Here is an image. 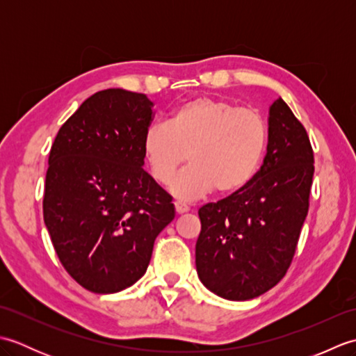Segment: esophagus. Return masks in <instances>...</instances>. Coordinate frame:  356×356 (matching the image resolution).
<instances>
[{"mask_svg":"<svg viewBox=\"0 0 356 356\" xmlns=\"http://www.w3.org/2000/svg\"><path fill=\"white\" fill-rule=\"evenodd\" d=\"M174 208H176V213L177 214H184V213H188V211H190V208H188L186 205H184V203H180V202L174 203Z\"/></svg>","mask_w":356,"mask_h":356,"instance_id":"1","label":"esophagus"}]
</instances>
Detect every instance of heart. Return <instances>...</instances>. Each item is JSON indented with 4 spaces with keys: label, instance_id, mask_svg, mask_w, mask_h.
<instances>
[{
    "label": "heart",
    "instance_id": "obj_1",
    "mask_svg": "<svg viewBox=\"0 0 356 356\" xmlns=\"http://www.w3.org/2000/svg\"><path fill=\"white\" fill-rule=\"evenodd\" d=\"M268 147V124L259 111L229 101L194 97L172 111L166 125L143 136L142 154L151 176L168 185L185 158L191 166L171 184L180 200L216 190L231 194L251 182Z\"/></svg>",
    "mask_w": 356,
    "mask_h": 356
}]
</instances>
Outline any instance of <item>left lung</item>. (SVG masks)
Returning <instances> with one entry per match:
<instances>
[{"label":"left lung","instance_id":"left-lung-1","mask_svg":"<svg viewBox=\"0 0 356 356\" xmlns=\"http://www.w3.org/2000/svg\"><path fill=\"white\" fill-rule=\"evenodd\" d=\"M312 177L309 136L278 97L269 107L260 171L229 197L199 209L195 268L207 289L245 301L260 297L284 277L307 216Z\"/></svg>","mask_w":356,"mask_h":356}]
</instances>
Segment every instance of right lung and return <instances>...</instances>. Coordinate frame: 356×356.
<instances>
[{
    "instance_id": "add662e5",
    "label": "right lung",
    "mask_w": 356,
    "mask_h": 356,
    "mask_svg": "<svg viewBox=\"0 0 356 356\" xmlns=\"http://www.w3.org/2000/svg\"><path fill=\"white\" fill-rule=\"evenodd\" d=\"M151 118L145 95L102 90L65 120L50 149L44 223L65 270L95 293L138 282L176 216L171 195L142 168Z\"/></svg>"
}]
</instances>
